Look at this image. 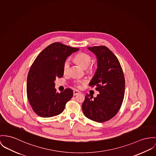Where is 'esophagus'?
<instances>
[{
  "label": "esophagus",
  "instance_id": "1",
  "mask_svg": "<svg viewBox=\"0 0 156 156\" xmlns=\"http://www.w3.org/2000/svg\"><path fill=\"white\" fill-rule=\"evenodd\" d=\"M73 96H76V95H77V94H80V92L78 91V90H73Z\"/></svg>",
  "mask_w": 156,
  "mask_h": 156
}]
</instances>
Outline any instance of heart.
<instances>
[{"instance_id":"obj_1","label":"heart","mask_w":156,"mask_h":156,"mask_svg":"<svg viewBox=\"0 0 156 156\" xmlns=\"http://www.w3.org/2000/svg\"><path fill=\"white\" fill-rule=\"evenodd\" d=\"M74 60L83 68H87L88 71H92L94 69L93 66L90 65L91 62V58L86 53L80 52L77 53L74 57ZM69 68V61L68 60H65L63 66V72L64 74H66L68 73ZM86 82L87 81L85 80H77L73 82V85L78 88H80L81 85L85 84Z\"/></svg>"}]
</instances>
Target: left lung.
Instances as JSON below:
<instances>
[{
  "instance_id": "1",
  "label": "left lung",
  "mask_w": 156,
  "mask_h": 156,
  "mask_svg": "<svg viewBox=\"0 0 156 156\" xmlns=\"http://www.w3.org/2000/svg\"><path fill=\"white\" fill-rule=\"evenodd\" d=\"M97 56L98 68L89 85L96 87V98L86 94L82 105L84 115L101 123L113 118L119 112L124 95L125 81L120 62L105 46L88 48Z\"/></svg>"
}]
</instances>
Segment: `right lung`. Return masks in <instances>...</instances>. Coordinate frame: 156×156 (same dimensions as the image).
<instances>
[{"instance_id":"add662e5","label":"right lung","mask_w":156,"mask_h":156,"mask_svg":"<svg viewBox=\"0 0 156 156\" xmlns=\"http://www.w3.org/2000/svg\"><path fill=\"white\" fill-rule=\"evenodd\" d=\"M78 50L59 42L53 43L40 52L33 63L27 76V94L32 109L39 116L59 115L73 97L70 88L56 92L54 81L63 76V66L67 57Z\"/></svg>"}]
</instances>
